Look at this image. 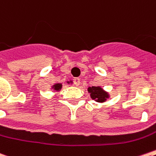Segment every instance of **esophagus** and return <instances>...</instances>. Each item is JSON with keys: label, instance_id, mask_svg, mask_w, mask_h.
Masks as SVG:
<instances>
[{"label": "esophagus", "instance_id": "34e87169", "mask_svg": "<svg viewBox=\"0 0 156 156\" xmlns=\"http://www.w3.org/2000/svg\"><path fill=\"white\" fill-rule=\"evenodd\" d=\"M74 83L75 86H79L80 85V78H74Z\"/></svg>", "mask_w": 156, "mask_h": 156}]
</instances>
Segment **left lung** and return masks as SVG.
Returning <instances> with one entry per match:
<instances>
[{
	"label": "left lung",
	"instance_id": "1",
	"mask_svg": "<svg viewBox=\"0 0 156 156\" xmlns=\"http://www.w3.org/2000/svg\"><path fill=\"white\" fill-rule=\"evenodd\" d=\"M88 91L90 93V96L93 99H96L98 102H103L108 98V94L103 91L101 87L98 86H92L88 88Z\"/></svg>",
	"mask_w": 156,
	"mask_h": 156
}]
</instances>
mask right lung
<instances>
[{"mask_svg": "<svg viewBox=\"0 0 156 156\" xmlns=\"http://www.w3.org/2000/svg\"><path fill=\"white\" fill-rule=\"evenodd\" d=\"M61 87H62V85L58 84H58H55V86H53V88L55 89V90H60V89H61Z\"/></svg>", "mask_w": 156, "mask_h": 156, "instance_id": "1", "label": "right lung"}]
</instances>
